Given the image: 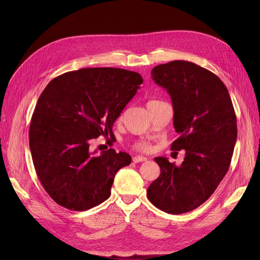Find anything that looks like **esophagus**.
<instances>
[{
    "instance_id": "1",
    "label": "esophagus",
    "mask_w": 260,
    "mask_h": 260,
    "mask_svg": "<svg viewBox=\"0 0 260 260\" xmlns=\"http://www.w3.org/2000/svg\"><path fill=\"white\" fill-rule=\"evenodd\" d=\"M133 161H134L135 163L144 162V161H147V158H146V157H143V156H135V157H133Z\"/></svg>"
}]
</instances>
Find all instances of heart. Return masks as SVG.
<instances>
[{
  "mask_svg": "<svg viewBox=\"0 0 260 260\" xmlns=\"http://www.w3.org/2000/svg\"><path fill=\"white\" fill-rule=\"evenodd\" d=\"M134 147L136 149H138V151H141V152H148L149 149H151V144H149L146 141H140V142L135 143Z\"/></svg>",
  "mask_w": 260,
  "mask_h": 260,
  "instance_id": "obj_1",
  "label": "heart"
}]
</instances>
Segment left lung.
Instances as JSON below:
<instances>
[{
	"mask_svg": "<svg viewBox=\"0 0 260 260\" xmlns=\"http://www.w3.org/2000/svg\"><path fill=\"white\" fill-rule=\"evenodd\" d=\"M152 78L172 99L179 137L171 149H184L185 157L180 167L166 157L155 158L161 173L148 186L147 198L161 211L182 214L206 202L229 171L237 138L236 115L223 82L195 63L160 64Z\"/></svg>",
	"mask_w": 260,
	"mask_h": 260,
	"instance_id": "left-lung-1",
	"label": "left lung"
}]
</instances>
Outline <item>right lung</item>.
<instances>
[{
  "instance_id": "add662e5",
  "label": "right lung",
  "mask_w": 260,
  "mask_h": 260,
  "mask_svg": "<svg viewBox=\"0 0 260 260\" xmlns=\"http://www.w3.org/2000/svg\"><path fill=\"white\" fill-rule=\"evenodd\" d=\"M142 82L140 74L121 68H82L52 79L41 93L29 147L41 184L59 206L86 211L111 196L116 173L132 157L114 148L94 155L89 141L113 134Z\"/></svg>"
}]
</instances>
